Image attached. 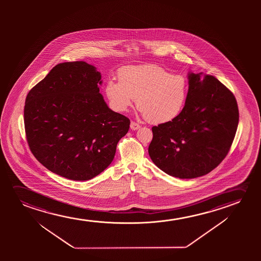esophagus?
I'll use <instances>...</instances> for the list:
<instances>
[{"instance_id": "34e87169", "label": "esophagus", "mask_w": 261, "mask_h": 261, "mask_svg": "<svg viewBox=\"0 0 261 261\" xmlns=\"http://www.w3.org/2000/svg\"><path fill=\"white\" fill-rule=\"evenodd\" d=\"M141 127V125L139 124H137L135 121L131 122V124H130V128L132 129V130H137V129H139Z\"/></svg>"}]
</instances>
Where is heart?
Listing matches in <instances>:
<instances>
[{"instance_id":"obj_1","label":"heart","mask_w":261,"mask_h":261,"mask_svg":"<svg viewBox=\"0 0 261 261\" xmlns=\"http://www.w3.org/2000/svg\"><path fill=\"white\" fill-rule=\"evenodd\" d=\"M118 81L109 80L105 93L116 111L137 106L148 121L164 124L177 118L186 106L189 84L161 66L132 65L118 70Z\"/></svg>"}]
</instances>
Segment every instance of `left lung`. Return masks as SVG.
Wrapping results in <instances>:
<instances>
[{
    "label": "left lung",
    "mask_w": 261,
    "mask_h": 261,
    "mask_svg": "<svg viewBox=\"0 0 261 261\" xmlns=\"http://www.w3.org/2000/svg\"><path fill=\"white\" fill-rule=\"evenodd\" d=\"M189 92L177 118L152 127L149 155L168 175H207L228 153L239 122L236 97L211 75L188 73Z\"/></svg>",
    "instance_id": "1"
}]
</instances>
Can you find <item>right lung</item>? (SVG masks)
<instances>
[{"label": "right lung", "instance_id": "1", "mask_svg": "<svg viewBox=\"0 0 261 261\" xmlns=\"http://www.w3.org/2000/svg\"><path fill=\"white\" fill-rule=\"evenodd\" d=\"M101 83L93 65L64 62L56 65L25 98L29 148L53 173L86 181L113 161L130 120L108 107L100 93Z\"/></svg>", "mask_w": 261, "mask_h": 261}]
</instances>
